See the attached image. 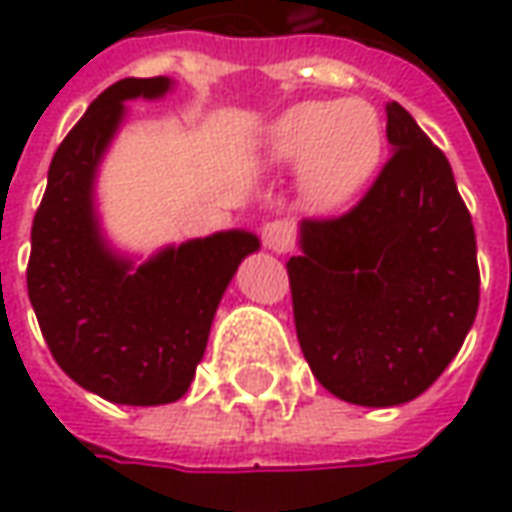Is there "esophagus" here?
Masks as SVG:
<instances>
[{
    "instance_id": "1",
    "label": "esophagus",
    "mask_w": 512,
    "mask_h": 512,
    "mask_svg": "<svg viewBox=\"0 0 512 512\" xmlns=\"http://www.w3.org/2000/svg\"><path fill=\"white\" fill-rule=\"evenodd\" d=\"M262 242L267 250L284 253V250H290V245H293V231H290L287 222H267L262 228Z\"/></svg>"
}]
</instances>
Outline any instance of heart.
Segmentation results:
<instances>
[{
    "label": "heart",
    "instance_id": "1",
    "mask_svg": "<svg viewBox=\"0 0 512 512\" xmlns=\"http://www.w3.org/2000/svg\"><path fill=\"white\" fill-rule=\"evenodd\" d=\"M383 120L363 98L304 101L264 132V160L298 168V185L315 211H341L372 183L383 160Z\"/></svg>",
    "mask_w": 512,
    "mask_h": 512
}]
</instances>
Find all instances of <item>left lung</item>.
Listing matches in <instances>:
<instances>
[{"label": "left lung", "instance_id": "left-lung-1", "mask_svg": "<svg viewBox=\"0 0 512 512\" xmlns=\"http://www.w3.org/2000/svg\"><path fill=\"white\" fill-rule=\"evenodd\" d=\"M394 154L363 200L304 219L287 262L301 352L346 403H408L456 358L479 310L476 233L448 157L400 104Z\"/></svg>", "mask_w": 512, "mask_h": 512}]
</instances>
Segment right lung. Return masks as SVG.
<instances>
[{
	"instance_id": "right-lung-1",
	"label": "right lung",
	"mask_w": 512,
	"mask_h": 512,
	"mask_svg": "<svg viewBox=\"0 0 512 512\" xmlns=\"http://www.w3.org/2000/svg\"><path fill=\"white\" fill-rule=\"evenodd\" d=\"M171 81L123 78L104 89L53 154L33 216L27 296L56 363L87 392L120 406L180 400L239 262L259 250L248 231H222L160 250L146 264L112 253L92 185L132 98H160Z\"/></svg>"
}]
</instances>
